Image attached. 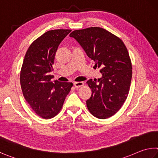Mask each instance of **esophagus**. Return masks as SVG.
Instances as JSON below:
<instances>
[{
    "label": "esophagus",
    "mask_w": 158,
    "mask_h": 158,
    "mask_svg": "<svg viewBox=\"0 0 158 158\" xmlns=\"http://www.w3.org/2000/svg\"><path fill=\"white\" fill-rule=\"evenodd\" d=\"M84 85V82H81V81H78V82H74V87H75V88H77V89L82 87Z\"/></svg>",
    "instance_id": "1"
}]
</instances>
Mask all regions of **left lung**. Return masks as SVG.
Instances as JSON below:
<instances>
[{"label":"left lung","instance_id":"left-lung-1","mask_svg":"<svg viewBox=\"0 0 158 158\" xmlns=\"http://www.w3.org/2000/svg\"><path fill=\"white\" fill-rule=\"evenodd\" d=\"M89 58L99 68L102 77L86 82L92 90L86 101L90 113L97 118L114 115L124 104L130 90L132 64L121 39L102 27H91L72 31Z\"/></svg>","mask_w":158,"mask_h":158}]
</instances>
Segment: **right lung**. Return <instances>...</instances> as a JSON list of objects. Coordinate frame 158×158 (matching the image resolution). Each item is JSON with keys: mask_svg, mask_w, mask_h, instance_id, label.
Wrapping results in <instances>:
<instances>
[{"mask_svg": "<svg viewBox=\"0 0 158 158\" xmlns=\"http://www.w3.org/2000/svg\"><path fill=\"white\" fill-rule=\"evenodd\" d=\"M70 30L48 31L32 42L25 55L20 82L23 94L37 115L55 117L61 110L73 83L51 81L52 65L59 45Z\"/></svg>", "mask_w": 158, "mask_h": 158, "instance_id": "1", "label": "right lung"}]
</instances>
